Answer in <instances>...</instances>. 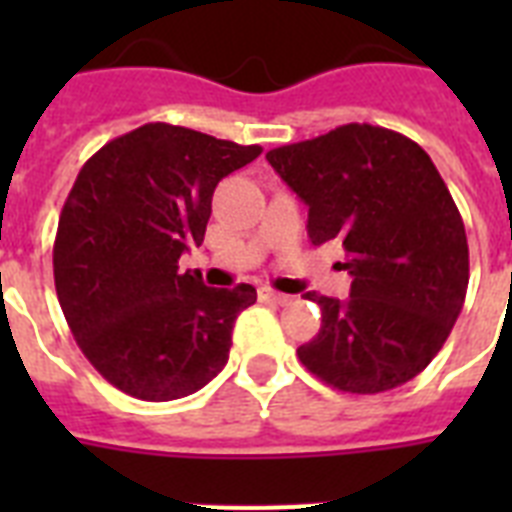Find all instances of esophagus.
Segmentation results:
<instances>
[{
	"label": "esophagus",
	"instance_id": "esophagus-1",
	"mask_svg": "<svg viewBox=\"0 0 512 512\" xmlns=\"http://www.w3.org/2000/svg\"><path fill=\"white\" fill-rule=\"evenodd\" d=\"M257 295H260V300H265V303H276V305L292 303V297L284 295V292H276V289L271 287H260L257 289Z\"/></svg>",
	"mask_w": 512,
	"mask_h": 512
}]
</instances>
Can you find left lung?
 Instances as JSON below:
<instances>
[{
    "mask_svg": "<svg viewBox=\"0 0 512 512\" xmlns=\"http://www.w3.org/2000/svg\"><path fill=\"white\" fill-rule=\"evenodd\" d=\"M308 204V236L337 241L348 300L308 292L321 329L297 348L308 372L345 393L404 385L436 358L468 292V236L436 164L414 140L342 124L265 154Z\"/></svg>",
    "mask_w": 512,
    "mask_h": 512,
    "instance_id": "8db88e82",
    "label": "left lung"
}]
</instances>
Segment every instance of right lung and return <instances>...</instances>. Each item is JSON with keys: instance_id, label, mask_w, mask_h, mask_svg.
<instances>
[{"instance_id": "add662e5", "label": "right lung", "mask_w": 512, "mask_h": 512, "mask_svg": "<svg viewBox=\"0 0 512 512\" xmlns=\"http://www.w3.org/2000/svg\"><path fill=\"white\" fill-rule=\"evenodd\" d=\"M260 154L151 122L76 175L52 247L55 289L76 345L127 396H191L228 364L233 321L255 287H204L177 260L204 241L217 183Z\"/></svg>"}]
</instances>
